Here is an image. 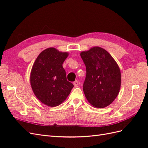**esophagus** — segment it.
Instances as JSON below:
<instances>
[{
	"mask_svg": "<svg viewBox=\"0 0 148 148\" xmlns=\"http://www.w3.org/2000/svg\"><path fill=\"white\" fill-rule=\"evenodd\" d=\"M73 84H74V86L75 87H78V81H75L73 82Z\"/></svg>",
	"mask_w": 148,
	"mask_h": 148,
	"instance_id": "esophagus-1",
	"label": "esophagus"
}]
</instances>
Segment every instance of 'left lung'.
<instances>
[{
    "label": "left lung",
    "mask_w": 148,
    "mask_h": 148,
    "mask_svg": "<svg viewBox=\"0 0 148 148\" xmlns=\"http://www.w3.org/2000/svg\"><path fill=\"white\" fill-rule=\"evenodd\" d=\"M86 69L83 86L85 97L96 108L109 106L118 96L121 73L117 62L105 49L93 47L80 53Z\"/></svg>",
    "instance_id": "8db88e82"
}]
</instances>
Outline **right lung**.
Returning <instances> with one entry per match:
<instances>
[{
	"label": "right lung",
	"mask_w": 148,
	"mask_h": 148,
	"mask_svg": "<svg viewBox=\"0 0 148 148\" xmlns=\"http://www.w3.org/2000/svg\"><path fill=\"white\" fill-rule=\"evenodd\" d=\"M68 56V52L49 47L39 53L33 65L30 74L31 88L38 99L47 106L62 104L74 86L67 81L62 66Z\"/></svg>",
	"instance_id": "obj_1"
}]
</instances>
